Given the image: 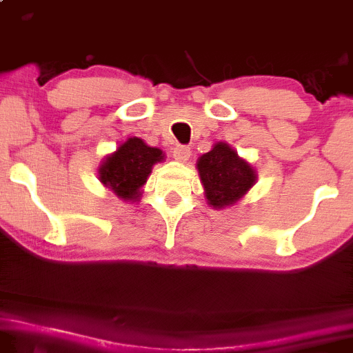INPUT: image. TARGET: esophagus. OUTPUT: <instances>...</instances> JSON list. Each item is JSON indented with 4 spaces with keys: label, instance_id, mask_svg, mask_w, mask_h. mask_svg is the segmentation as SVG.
<instances>
[{
    "label": "esophagus",
    "instance_id": "esophagus-1",
    "mask_svg": "<svg viewBox=\"0 0 353 353\" xmlns=\"http://www.w3.org/2000/svg\"><path fill=\"white\" fill-rule=\"evenodd\" d=\"M190 157H191L190 147H186V145H176L175 149H173V159L178 160V162H181V163L188 162Z\"/></svg>",
    "mask_w": 353,
    "mask_h": 353
}]
</instances>
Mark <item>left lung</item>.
I'll use <instances>...</instances> for the list:
<instances>
[{
	"label": "left lung",
	"mask_w": 353,
	"mask_h": 353,
	"mask_svg": "<svg viewBox=\"0 0 353 353\" xmlns=\"http://www.w3.org/2000/svg\"><path fill=\"white\" fill-rule=\"evenodd\" d=\"M196 167L208 204L214 210L236 204L256 181L254 167L225 142H216L199 157Z\"/></svg>",
	"instance_id": "1"
}]
</instances>
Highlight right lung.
I'll return each instance as SVG.
<instances>
[{"instance_id": "obj_1", "label": "right lung", "mask_w": 353, "mask_h": 353, "mask_svg": "<svg viewBox=\"0 0 353 353\" xmlns=\"http://www.w3.org/2000/svg\"><path fill=\"white\" fill-rule=\"evenodd\" d=\"M163 152L149 147L142 139L129 137L108 155L99 167V181L123 201H139L142 186L149 178L152 167L162 162Z\"/></svg>"}]
</instances>
